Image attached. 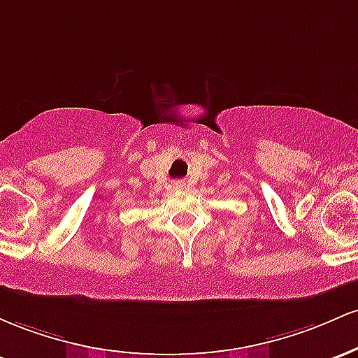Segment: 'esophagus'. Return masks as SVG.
<instances>
[{"mask_svg": "<svg viewBox=\"0 0 358 358\" xmlns=\"http://www.w3.org/2000/svg\"><path fill=\"white\" fill-rule=\"evenodd\" d=\"M171 187H172V189H174V191H179V189H182V187H184V182H180V180H174Z\"/></svg>", "mask_w": 358, "mask_h": 358, "instance_id": "obj_1", "label": "esophagus"}]
</instances>
